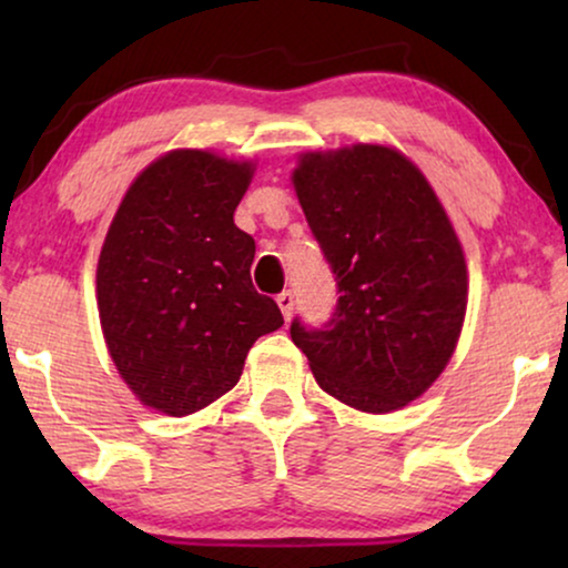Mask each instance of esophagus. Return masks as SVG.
I'll return each instance as SVG.
<instances>
[{"label": "esophagus", "mask_w": 568, "mask_h": 568, "mask_svg": "<svg viewBox=\"0 0 568 568\" xmlns=\"http://www.w3.org/2000/svg\"><path fill=\"white\" fill-rule=\"evenodd\" d=\"M276 305H278V310H282L284 321H290L292 313H294V294H292L290 290H284V292L276 297Z\"/></svg>", "instance_id": "1"}]
</instances>
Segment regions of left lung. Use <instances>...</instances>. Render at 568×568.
<instances>
[{
  "instance_id": "left-lung-1",
  "label": "left lung",
  "mask_w": 568,
  "mask_h": 568,
  "mask_svg": "<svg viewBox=\"0 0 568 568\" xmlns=\"http://www.w3.org/2000/svg\"><path fill=\"white\" fill-rule=\"evenodd\" d=\"M292 181L341 294L321 328L294 317L292 341L333 398L367 414L403 408L460 338V240L422 170L390 146L307 152Z\"/></svg>"
}]
</instances>
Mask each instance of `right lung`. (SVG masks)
<instances>
[{
  "mask_svg": "<svg viewBox=\"0 0 568 568\" xmlns=\"http://www.w3.org/2000/svg\"><path fill=\"white\" fill-rule=\"evenodd\" d=\"M251 162L175 150L131 183L98 261L111 359L139 400L189 416L237 385L245 356L282 328L255 292V240L235 224Z\"/></svg>",
  "mask_w": 568,
  "mask_h": 568,
  "instance_id": "add662e5",
  "label": "right lung"
}]
</instances>
